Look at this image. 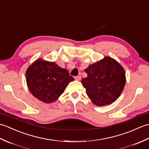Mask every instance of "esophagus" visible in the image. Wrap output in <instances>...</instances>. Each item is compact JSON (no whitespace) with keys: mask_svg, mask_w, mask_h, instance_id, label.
<instances>
[{"mask_svg":"<svg viewBox=\"0 0 149 149\" xmlns=\"http://www.w3.org/2000/svg\"><path fill=\"white\" fill-rule=\"evenodd\" d=\"M74 78H75V80L80 81L81 79V75H77V76H75Z\"/></svg>","mask_w":149,"mask_h":149,"instance_id":"34e87169","label":"esophagus"}]
</instances>
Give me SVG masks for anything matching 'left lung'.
Segmentation results:
<instances>
[{
	"label": "left lung",
	"mask_w": 149,
	"mask_h": 149,
	"mask_svg": "<svg viewBox=\"0 0 149 149\" xmlns=\"http://www.w3.org/2000/svg\"><path fill=\"white\" fill-rule=\"evenodd\" d=\"M87 77L81 83L93 103L103 106L118 99L124 88L125 74L122 66L116 60L105 57L84 70Z\"/></svg>",
	"instance_id": "left-lung-1"
}]
</instances>
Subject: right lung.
Wrapping results in <instances>:
<instances>
[{
  "instance_id": "obj_1",
  "label": "right lung",
  "mask_w": 149,
  "mask_h": 149,
  "mask_svg": "<svg viewBox=\"0 0 149 149\" xmlns=\"http://www.w3.org/2000/svg\"><path fill=\"white\" fill-rule=\"evenodd\" d=\"M74 81L66 69L54 62L37 59L26 71V81L31 93L38 99L51 103L64 92L70 82Z\"/></svg>"
}]
</instances>
